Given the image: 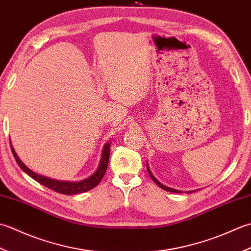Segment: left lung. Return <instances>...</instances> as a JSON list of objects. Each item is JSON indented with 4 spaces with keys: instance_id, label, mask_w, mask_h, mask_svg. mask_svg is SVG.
<instances>
[{
    "instance_id": "left-lung-1",
    "label": "left lung",
    "mask_w": 251,
    "mask_h": 251,
    "mask_svg": "<svg viewBox=\"0 0 251 251\" xmlns=\"http://www.w3.org/2000/svg\"><path fill=\"white\" fill-rule=\"evenodd\" d=\"M146 166H147V171H148V173H150V176L151 177V180L152 181H154L156 184H157V185L158 186H159V187H161L162 188V190H165V191H167V192H172V193H182L181 191H178V190H175V188H171V187H168V186H166V185H163V184H161L159 181H158L157 180V178L154 176H152V173H151V169H150V166H148V163L146 162ZM188 194H190V193H193L192 191H188L187 192Z\"/></svg>"
}]
</instances>
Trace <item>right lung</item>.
Listing matches in <instances>:
<instances>
[{"instance_id": "1", "label": "right lung", "mask_w": 251, "mask_h": 251, "mask_svg": "<svg viewBox=\"0 0 251 251\" xmlns=\"http://www.w3.org/2000/svg\"><path fill=\"white\" fill-rule=\"evenodd\" d=\"M110 142L105 143L103 147V151H101L100 155V160L99 163V167L95 170L93 175L90 176L89 177L84 178V180H81L78 182H71V181H59V180H54V178H50L48 176L38 175V173L33 172L32 170L25 165V163L20 160V158L15 151L14 147L11 142V148L13 151V155L16 159L18 166L23 169V171L27 173V175L32 177L33 180L42 184L45 187L50 188L55 192L59 194H64V195H75V194L79 193H84L88 192L92 188H94L96 185H99V183L101 181V178L104 177L105 172L107 170V166H108V160H109V151H110Z\"/></svg>"}]
</instances>
